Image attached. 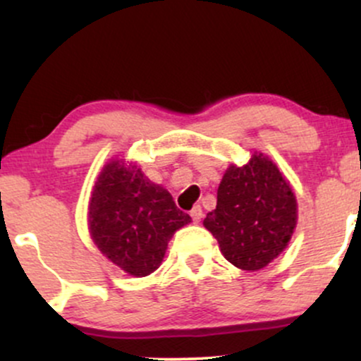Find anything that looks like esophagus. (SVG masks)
I'll return each instance as SVG.
<instances>
[{
  "label": "esophagus",
  "mask_w": 361,
  "mask_h": 361,
  "mask_svg": "<svg viewBox=\"0 0 361 361\" xmlns=\"http://www.w3.org/2000/svg\"><path fill=\"white\" fill-rule=\"evenodd\" d=\"M190 215H192L193 222H200L202 221V215H204V210H202L200 205H195L192 210H190Z\"/></svg>",
  "instance_id": "34e87169"
}]
</instances>
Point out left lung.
Returning <instances> with one entry per match:
<instances>
[{
    "mask_svg": "<svg viewBox=\"0 0 361 361\" xmlns=\"http://www.w3.org/2000/svg\"><path fill=\"white\" fill-rule=\"evenodd\" d=\"M297 224V200L288 181L267 156L229 166L217 190V207L204 226L222 255L241 270H261L287 247Z\"/></svg>",
    "mask_w": 361,
    "mask_h": 361,
    "instance_id": "left-lung-1",
    "label": "left lung"
}]
</instances>
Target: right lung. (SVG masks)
Segmentation results:
<instances>
[{"instance_id":"1","label":"right lung","mask_w":361,"mask_h":361,"mask_svg":"<svg viewBox=\"0 0 361 361\" xmlns=\"http://www.w3.org/2000/svg\"><path fill=\"white\" fill-rule=\"evenodd\" d=\"M190 221L171 195L151 183L135 164L111 161L91 193V238L128 275L146 276L154 271L171 235Z\"/></svg>"}]
</instances>
